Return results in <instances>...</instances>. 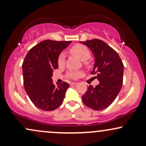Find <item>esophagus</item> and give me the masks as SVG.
Wrapping results in <instances>:
<instances>
[{
    "label": "esophagus",
    "mask_w": 146,
    "mask_h": 146,
    "mask_svg": "<svg viewBox=\"0 0 146 146\" xmlns=\"http://www.w3.org/2000/svg\"><path fill=\"white\" fill-rule=\"evenodd\" d=\"M71 84V86H73V85L77 84V83L76 82H71V84Z\"/></svg>",
    "instance_id": "obj_1"
}]
</instances>
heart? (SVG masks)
<instances>
[{
    "label": "heart",
    "mask_w": 146,
    "mask_h": 146,
    "mask_svg": "<svg viewBox=\"0 0 146 146\" xmlns=\"http://www.w3.org/2000/svg\"><path fill=\"white\" fill-rule=\"evenodd\" d=\"M71 54L73 55L77 58H79L81 61L84 62L85 66H89V62L88 61V60L89 59L90 57V52L89 50L87 48L86 46H84L82 44H76L70 48L69 50ZM58 63L59 66H63L65 63V56L63 53H61L58 57ZM82 73L81 72H71L69 73V76L71 78L75 79L78 78V77H80Z\"/></svg>",
    "instance_id": "obj_1"
}]
</instances>
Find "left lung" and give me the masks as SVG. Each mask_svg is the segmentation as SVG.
Returning a JSON list of instances; mask_svg holds the SVG:
<instances>
[{
	"mask_svg": "<svg viewBox=\"0 0 146 146\" xmlns=\"http://www.w3.org/2000/svg\"><path fill=\"white\" fill-rule=\"evenodd\" d=\"M93 52L95 64L91 74L100 84L95 88L87 87L82 101L86 106L95 110L106 108L114 102L121 90L123 84V64L118 53L104 42L93 39L80 42Z\"/></svg>",
	"mask_w": 146,
	"mask_h": 146,
	"instance_id": "8db88e82",
	"label": "left lung"
}]
</instances>
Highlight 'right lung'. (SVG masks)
<instances>
[{
    "mask_svg": "<svg viewBox=\"0 0 146 146\" xmlns=\"http://www.w3.org/2000/svg\"><path fill=\"white\" fill-rule=\"evenodd\" d=\"M71 42L46 40L31 48L25 56L23 64L25 89L39 109L51 111L63 102L69 84L62 82L55 85L51 78L53 70L58 67L60 53Z\"/></svg>",
    "mask_w": 146,
    "mask_h": 146,
    "instance_id": "right-lung-1",
    "label": "right lung"
}]
</instances>
